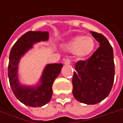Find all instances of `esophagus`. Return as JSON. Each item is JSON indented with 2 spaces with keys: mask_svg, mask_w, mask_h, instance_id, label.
Instances as JSON below:
<instances>
[{
  "mask_svg": "<svg viewBox=\"0 0 123 123\" xmlns=\"http://www.w3.org/2000/svg\"><path fill=\"white\" fill-rule=\"evenodd\" d=\"M64 64L65 65H70V59H66L64 61Z\"/></svg>",
  "mask_w": 123,
  "mask_h": 123,
  "instance_id": "1",
  "label": "esophagus"
}]
</instances>
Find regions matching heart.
Segmentation results:
<instances>
[{
  "label": "heart",
  "mask_w": 123,
  "mask_h": 123,
  "mask_svg": "<svg viewBox=\"0 0 123 123\" xmlns=\"http://www.w3.org/2000/svg\"><path fill=\"white\" fill-rule=\"evenodd\" d=\"M96 47V42L90 36H75L64 43V49L73 53L78 59H83L90 56L94 52Z\"/></svg>",
  "instance_id": "1"
}]
</instances>
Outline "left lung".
Wrapping results in <instances>:
<instances>
[{
  "label": "left lung",
  "instance_id": "1",
  "mask_svg": "<svg viewBox=\"0 0 123 123\" xmlns=\"http://www.w3.org/2000/svg\"><path fill=\"white\" fill-rule=\"evenodd\" d=\"M99 47L86 61L74 65L73 94L76 100L87 105L98 103L110 93L114 80L113 49L101 33L90 31Z\"/></svg>",
  "mask_w": 123,
  "mask_h": 123
}]
</instances>
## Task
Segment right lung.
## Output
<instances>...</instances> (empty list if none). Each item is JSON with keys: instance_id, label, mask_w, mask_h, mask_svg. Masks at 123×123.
I'll list each match as a JSON object with an SVG mask.
<instances>
[{"instance_id": "1", "label": "right lung", "mask_w": 123, "mask_h": 123, "mask_svg": "<svg viewBox=\"0 0 123 123\" xmlns=\"http://www.w3.org/2000/svg\"><path fill=\"white\" fill-rule=\"evenodd\" d=\"M48 31H28L22 36L13 46L9 54L8 77L15 97L27 106L39 107L50 101L55 79L58 77L63 67L62 64H48L43 70L39 81L31 86L21 83L18 74L21 59L36 43L49 40Z\"/></svg>"}]
</instances>
